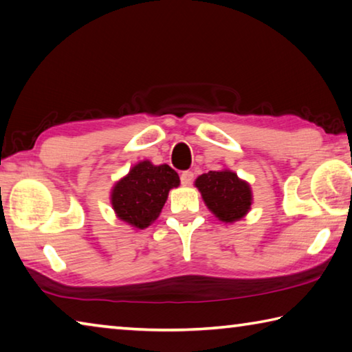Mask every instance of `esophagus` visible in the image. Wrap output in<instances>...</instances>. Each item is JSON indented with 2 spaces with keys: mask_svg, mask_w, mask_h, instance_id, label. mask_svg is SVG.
I'll return each mask as SVG.
<instances>
[{
  "mask_svg": "<svg viewBox=\"0 0 352 352\" xmlns=\"http://www.w3.org/2000/svg\"><path fill=\"white\" fill-rule=\"evenodd\" d=\"M180 180H182L183 186H189V184L194 182V172H192V170H184V172H182Z\"/></svg>",
  "mask_w": 352,
  "mask_h": 352,
  "instance_id": "34e87169",
  "label": "esophagus"
}]
</instances>
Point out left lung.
Instances as JSON below:
<instances>
[{"label": "left lung", "instance_id": "left-lung-1", "mask_svg": "<svg viewBox=\"0 0 352 352\" xmlns=\"http://www.w3.org/2000/svg\"><path fill=\"white\" fill-rule=\"evenodd\" d=\"M195 186L221 221L240 220L251 209V188L231 170H209L197 178Z\"/></svg>", "mask_w": 352, "mask_h": 352}]
</instances>
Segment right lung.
I'll return each mask as SVG.
<instances>
[{"mask_svg":"<svg viewBox=\"0 0 352 352\" xmlns=\"http://www.w3.org/2000/svg\"><path fill=\"white\" fill-rule=\"evenodd\" d=\"M180 184L177 172L168 164L142 162L115 184L111 201L113 210L129 225L148 228L162 212L169 189Z\"/></svg>","mask_w":352,"mask_h":352,"instance_id":"1","label":"right lung"}]
</instances>
